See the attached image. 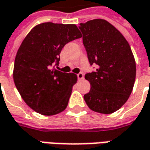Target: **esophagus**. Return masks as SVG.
I'll return each mask as SVG.
<instances>
[{
  "label": "esophagus",
  "mask_w": 150,
  "mask_h": 150,
  "mask_svg": "<svg viewBox=\"0 0 150 150\" xmlns=\"http://www.w3.org/2000/svg\"><path fill=\"white\" fill-rule=\"evenodd\" d=\"M77 78H78V80H81L84 79V75H83V73L82 72H80L79 74H77Z\"/></svg>",
  "instance_id": "1"
}]
</instances>
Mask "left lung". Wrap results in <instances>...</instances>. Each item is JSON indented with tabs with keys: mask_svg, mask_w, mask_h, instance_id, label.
Instances as JSON below:
<instances>
[{
	"mask_svg": "<svg viewBox=\"0 0 150 150\" xmlns=\"http://www.w3.org/2000/svg\"><path fill=\"white\" fill-rule=\"evenodd\" d=\"M83 44L91 65L96 70L86 73L91 91L84 96L93 111L111 114L125 105L131 94L136 65L126 39L110 23L95 19L80 23Z\"/></svg>",
	"mask_w": 150,
	"mask_h": 150,
	"instance_id": "obj_1",
	"label": "left lung"
}]
</instances>
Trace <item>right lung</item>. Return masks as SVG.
<instances>
[{
    "mask_svg": "<svg viewBox=\"0 0 150 150\" xmlns=\"http://www.w3.org/2000/svg\"><path fill=\"white\" fill-rule=\"evenodd\" d=\"M82 35L74 24L46 22L35 26L21 45L13 78L24 101L43 115L65 110L77 76L58 68L59 53L67 43Z\"/></svg>",
    "mask_w": 150,
    "mask_h": 150,
    "instance_id": "obj_1",
    "label": "right lung"
}]
</instances>
